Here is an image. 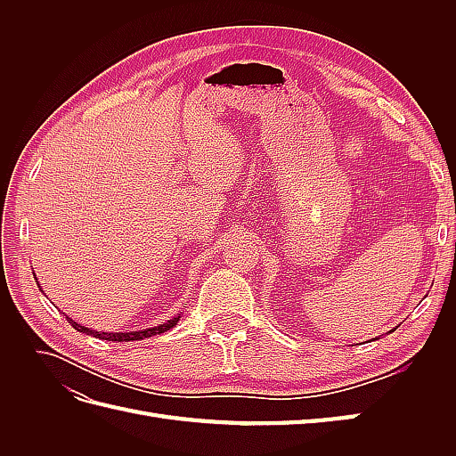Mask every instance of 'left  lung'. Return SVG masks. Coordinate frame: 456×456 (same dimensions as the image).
Returning a JSON list of instances; mask_svg holds the SVG:
<instances>
[{
	"instance_id": "1",
	"label": "left lung",
	"mask_w": 456,
	"mask_h": 456,
	"mask_svg": "<svg viewBox=\"0 0 456 456\" xmlns=\"http://www.w3.org/2000/svg\"><path fill=\"white\" fill-rule=\"evenodd\" d=\"M392 330H394V329H392ZM375 340H377V338H375Z\"/></svg>"
}]
</instances>
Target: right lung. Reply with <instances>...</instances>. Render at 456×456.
I'll return each instance as SVG.
<instances>
[{
  "instance_id": "add662e5",
  "label": "right lung",
  "mask_w": 456,
  "mask_h": 456,
  "mask_svg": "<svg viewBox=\"0 0 456 456\" xmlns=\"http://www.w3.org/2000/svg\"><path fill=\"white\" fill-rule=\"evenodd\" d=\"M36 278V273H34ZM39 285V283H37ZM68 323H72V327L76 330H79V333H86V335H91L94 338H101V340H116V342H133V340H142V338H148V337H154V335H159V333H165V330L173 329L178 320H181V314L171 317V320H167L161 325H156V327H148V329H141V330H126V333H102V330H93V329H87L84 325H79L77 322H74L72 317H66Z\"/></svg>"
}]
</instances>
